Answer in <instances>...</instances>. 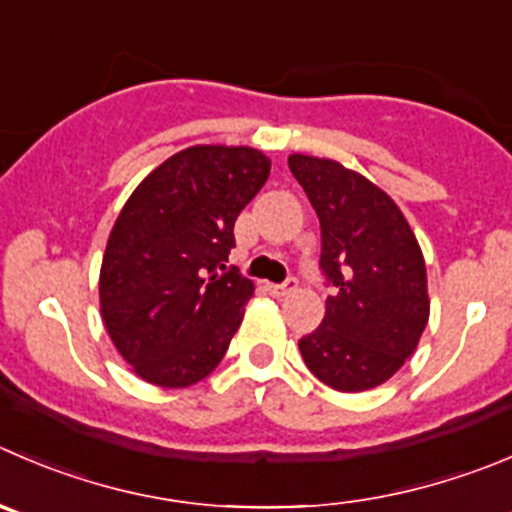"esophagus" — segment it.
<instances>
[{
    "label": "esophagus",
    "mask_w": 512,
    "mask_h": 512,
    "mask_svg": "<svg viewBox=\"0 0 512 512\" xmlns=\"http://www.w3.org/2000/svg\"><path fill=\"white\" fill-rule=\"evenodd\" d=\"M267 290H270V295H275V297H285V295H290V292L297 290V280L295 277H287V280L280 282V285H275V282H272V285H267Z\"/></svg>",
    "instance_id": "34e87169"
}]
</instances>
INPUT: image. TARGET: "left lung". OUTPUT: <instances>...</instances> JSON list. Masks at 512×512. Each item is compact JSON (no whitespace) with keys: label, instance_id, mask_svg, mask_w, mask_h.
<instances>
[{"label":"left lung","instance_id":"obj_1","mask_svg":"<svg viewBox=\"0 0 512 512\" xmlns=\"http://www.w3.org/2000/svg\"><path fill=\"white\" fill-rule=\"evenodd\" d=\"M290 172L320 220V272L332 295L300 340L312 375L340 393L382 385L428 325L425 260L408 220L380 187L340 162L290 155Z\"/></svg>","mask_w":512,"mask_h":512}]
</instances>
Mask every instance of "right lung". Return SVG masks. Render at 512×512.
<instances>
[{
  "instance_id": "right-lung-1",
  "label": "right lung",
  "mask_w": 512,
  "mask_h": 512,
  "mask_svg": "<svg viewBox=\"0 0 512 512\" xmlns=\"http://www.w3.org/2000/svg\"><path fill=\"white\" fill-rule=\"evenodd\" d=\"M270 177L250 147L197 145L162 162L119 212L99 272L102 320L142 380L187 388L210 375L255 292L225 262L235 220Z\"/></svg>"
}]
</instances>
